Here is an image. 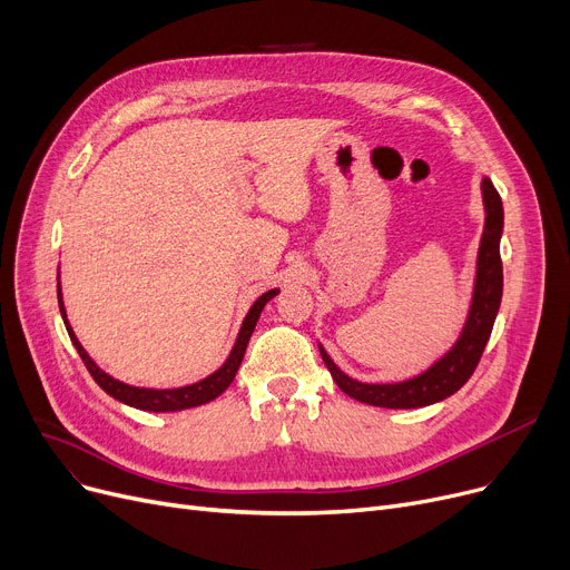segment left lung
Listing matches in <instances>:
<instances>
[{
    "label": "left lung",
    "instance_id": "1",
    "mask_svg": "<svg viewBox=\"0 0 570 570\" xmlns=\"http://www.w3.org/2000/svg\"><path fill=\"white\" fill-rule=\"evenodd\" d=\"M481 194L485 207V226L481 245H478L469 314L455 344L421 374L393 383H365L348 376L335 365L323 344H318L323 363L327 372L333 374L335 383L342 387V393L363 404L383 409H421L451 397L469 381L490 340L503 293V267L499 254L503 233V205L488 175L481 179Z\"/></svg>",
    "mask_w": 570,
    "mask_h": 570
}]
</instances>
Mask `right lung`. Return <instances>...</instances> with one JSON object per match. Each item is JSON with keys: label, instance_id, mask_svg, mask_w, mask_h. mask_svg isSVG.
<instances>
[{"label": "right lung", "instance_id": "right-lung-1", "mask_svg": "<svg viewBox=\"0 0 570 570\" xmlns=\"http://www.w3.org/2000/svg\"><path fill=\"white\" fill-rule=\"evenodd\" d=\"M279 293V288H269L265 291L258 301L249 307L243 325H239V333H237V340L228 353V357L224 361V365L213 372L209 376L191 383V385H183V387H164V391H159V387H140V385H129L125 381H117L112 379L110 374H106L92 357L87 355V351L82 348V344L78 342L73 327L67 318V309H65V297H62V284H59V277H57V303H59V312H62V318H65V325H67V333L78 351V355L82 357V363L87 367V372L92 374V379L99 383L101 391H106L112 400L122 402L127 406H134V409H140V411H155V413H168V411H185V409H194V406H200V404H207L217 400L226 387L233 383L237 370H239V363H243L245 357V351H247V344H249V337L254 333L256 327V321L263 312V307L273 301V297Z\"/></svg>", "mask_w": 570, "mask_h": 570}]
</instances>
